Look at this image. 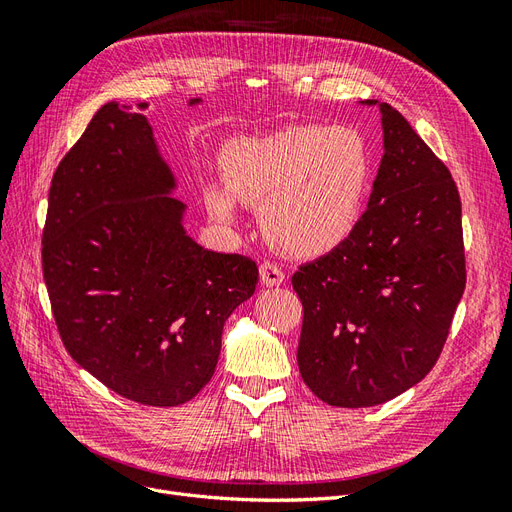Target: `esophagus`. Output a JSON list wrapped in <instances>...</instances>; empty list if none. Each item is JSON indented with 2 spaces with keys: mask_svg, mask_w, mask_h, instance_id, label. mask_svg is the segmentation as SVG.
Masks as SVG:
<instances>
[{
  "mask_svg": "<svg viewBox=\"0 0 512 512\" xmlns=\"http://www.w3.org/2000/svg\"><path fill=\"white\" fill-rule=\"evenodd\" d=\"M260 282L265 286H280L284 282V271L273 265V262H262L260 265Z\"/></svg>",
  "mask_w": 512,
  "mask_h": 512,
  "instance_id": "1",
  "label": "esophagus"
}]
</instances>
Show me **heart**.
Listing matches in <instances>:
<instances>
[{
  "label": "heart",
  "instance_id": "1",
  "mask_svg": "<svg viewBox=\"0 0 512 512\" xmlns=\"http://www.w3.org/2000/svg\"><path fill=\"white\" fill-rule=\"evenodd\" d=\"M224 185H205L215 220H237V200L260 207L267 241L294 258H318L344 245L361 222L374 158L348 126H288L228 143L220 158Z\"/></svg>",
  "mask_w": 512,
  "mask_h": 512
}]
</instances>
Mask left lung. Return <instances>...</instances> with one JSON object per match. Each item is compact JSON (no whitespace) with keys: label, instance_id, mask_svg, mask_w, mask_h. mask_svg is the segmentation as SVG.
Returning a JSON list of instances; mask_svg holds the SVG:
<instances>
[{"label":"left lung","instance_id":"obj_1","mask_svg":"<svg viewBox=\"0 0 512 512\" xmlns=\"http://www.w3.org/2000/svg\"><path fill=\"white\" fill-rule=\"evenodd\" d=\"M384 156L352 237L292 275L303 303L297 361L324 404L369 408L421 382L466 288L461 200L448 168L391 104Z\"/></svg>","mask_w":512,"mask_h":512}]
</instances>
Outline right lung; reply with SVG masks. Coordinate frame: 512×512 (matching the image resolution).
I'll return each instance as SVG.
<instances>
[{"label": "right lung", "instance_id": "right-lung-1", "mask_svg": "<svg viewBox=\"0 0 512 512\" xmlns=\"http://www.w3.org/2000/svg\"><path fill=\"white\" fill-rule=\"evenodd\" d=\"M194 98L188 104H200ZM106 102L59 162L42 271L66 350L117 395L179 406L211 380L258 267L185 232L177 179L143 115Z\"/></svg>", "mask_w": 512, "mask_h": 512}]
</instances>
